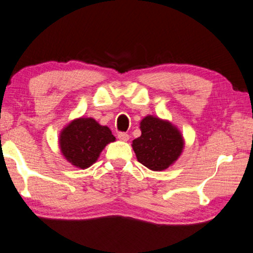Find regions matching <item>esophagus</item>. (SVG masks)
I'll use <instances>...</instances> for the list:
<instances>
[{
    "instance_id": "34e87169",
    "label": "esophagus",
    "mask_w": 253,
    "mask_h": 253,
    "mask_svg": "<svg viewBox=\"0 0 253 253\" xmlns=\"http://www.w3.org/2000/svg\"><path fill=\"white\" fill-rule=\"evenodd\" d=\"M118 137H119V139H120L121 141H123V142H127L128 139H130V136H128V134H126V133H125V132H120V133H119Z\"/></svg>"
}]
</instances>
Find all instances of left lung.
Listing matches in <instances>:
<instances>
[{
    "mask_svg": "<svg viewBox=\"0 0 253 253\" xmlns=\"http://www.w3.org/2000/svg\"><path fill=\"white\" fill-rule=\"evenodd\" d=\"M142 134L132 141L137 161L151 170L161 171L173 165L184 150L182 132L169 120L146 116L140 122Z\"/></svg>",
    "mask_w": 253,
    "mask_h": 253,
    "instance_id": "8db88e82",
    "label": "left lung"
}]
</instances>
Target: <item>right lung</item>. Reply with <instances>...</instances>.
Wrapping results in <instances>:
<instances>
[{
  "mask_svg": "<svg viewBox=\"0 0 253 253\" xmlns=\"http://www.w3.org/2000/svg\"><path fill=\"white\" fill-rule=\"evenodd\" d=\"M116 141L110 128L99 125L93 118H77L59 134V149L67 162L85 169L96 163L107 144Z\"/></svg>",
  "mask_w": 253,
  "mask_h": 253,
  "instance_id": "obj_1",
  "label": "right lung"
}]
</instances>
